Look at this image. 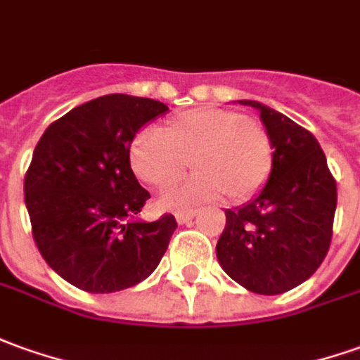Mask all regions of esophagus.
Instances as JSON below:
<instances>
[{
    "label": "esophagus",
    "instance_id": "obj_1",
    "mask_svg": "<svg viewBox=\"0 0 360 360\" xmlns=\"http://www.w3.org/2000/svg\"><path fill=\"white\" fill-rule=\"evenodd\" d=\"M195 210H184V212H176V221L178 223H186V221H190V219H194L195 217Z\"/></svg>",
    "mask_w": 360,
    "mask_h": 360
}]
</instances>
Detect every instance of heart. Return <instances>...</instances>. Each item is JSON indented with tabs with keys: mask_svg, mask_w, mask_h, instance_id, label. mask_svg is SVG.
<instances>
[{
	"mask_svg": "<svg viewBox=\"0 0 360 360\" xmlns=\"http://www.w3.org/2000/svg\"><path fill=\"white\" fill-rule=\"evenodd\" d=\"M166 137L155 129L139 131L129 160L135 174L155 188H168L186 174L188 182L162 195V205L205 204L229 195L243 202L266 184L274 166V143L264 125L239 111L200 108L166 123Z\"/></svg>",
	"mask_w": 360,
	"mask_h": 360,
	"instance_id": "b5f03b06",
	"label": "heart"
}]
</instances>
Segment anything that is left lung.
<instances>
[{"instance_id": "obj_1", "label": "left lung", "mask_w": 360, "mask_h": 360, "mask_svg": "<svg viewBox=\"0 0 360 360\" xmlns=\"http://www.w3.org/2000/svg\"><path fill=\"white\" fill-rule=\"evenodd\" d=\"M274 143V166L260 194L225 212L215 252L221 269L251 292L274 296L296 288L326 259L337 207V184L308 129L259 101Z\"/></svg>"}]
</instances>
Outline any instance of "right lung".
Returning <instances> with one entry per match:
<instances>
[{"label": "right lung", "instance_id": "obj_1", "mask_svg": "<svg viewBox=\"0 0 360 360\" xmlns=\"http://www.w3.org/2000/svg\"><path fill=\"white\" fill-rule=\"evenodd\" d=\"M168 111L148 98L109 94L56 119L25 174L39 251L56 274L90 294L131 288L153 274L178 227L174 215L135 219L150 194L131 170L139 129Z\"/></svg>", "mask_w": 360, "mask_h": 360}]
</instances>
